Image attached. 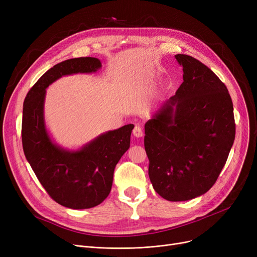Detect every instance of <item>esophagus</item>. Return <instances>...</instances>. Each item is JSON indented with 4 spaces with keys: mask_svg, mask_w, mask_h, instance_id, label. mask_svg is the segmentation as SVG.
<instances>
[{
    "mask_svg": "<svg viewBox=\"0 0 257 257\" xmlns=\"http://www.w3.org/2000/svg\"><path fill=\"white\" fill-rule=\"evenodd\" d=\"M133 134L136 138H142L144 136L143 128L140 125H136V127L133 129Z\"/></svg>",
    "mask_w": 257,
    "mask_h": 257,
    "instance_id": "34e87169",
    "label": "esophagus"
}]
</instances>
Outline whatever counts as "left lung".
I'll use <instances>...</instances> for the list:
<instances>
[{"label":"left lung","mask_w":257,"mask_h":257,"mask_svg":"<svg viewBox=\"0 0 257 257\" xmlns=\"http://www.w3.org/2000/svg\"><path fill=\"white\" fill-rule=\"evenodd\" d=\"M183 82L145 125V150L155 192L169 201L205 194L217 181L235 138L226 85L198 59L177 54Z\"/></svg>","instance_id":"1"}]
</instances>
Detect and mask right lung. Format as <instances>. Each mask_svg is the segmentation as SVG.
<instances>
[{"label": "right lung", "mask_w": 257, "mask_h": 257, "mask_svg": "<svg viewBox=\"0 0 257 257\" xmlns=\"http://www.w3.org/2000/svg\"><path fill=\"white\" fill-rule=\"evenodd\" d=\"M98 58L62 61L47 71L27 93L23 108L22 143L27 160L49 196L58 204L85 209L99 205L111 191L116 164L130 147L133 125L109 131L70 152L54 145L44 123L46 88L64 75L96 72Z\"/></svg>", "instance_id": "add662e5"}]
</instances>
